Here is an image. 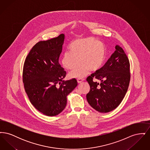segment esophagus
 Instances as JSON below:
<instances>
[{"mask_svg": "<svg viewBox=\"0 0 150 150\" xmlns=\"http://www.w3.org/2000/svg\"><path fill=\"white\" fill-rule=\"evenodd\" d=\"M84 79H77V81H78V83H81V82H82L83 81H84Z\"/></svg>", "mask_w": 150, "mask_h": 150, "instance_id": "esophagus-1", "label": "esophagus"}]
</instances>
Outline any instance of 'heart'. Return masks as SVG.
Returning <instances> with one entry per match:
<instances>
[{"label":"heart","mask_w":150,"mask_h":150,"mask_svg":"<svg viewBox=\"0 0 150 150\" xmlns=\"http://www.w3.org/2000/svg\"><path fill=\"white\" fill-rule=\"evenodd\" d=\"M70 51L64 52L62 64L67 70H72L69 76L72 78H82L89 70L96 71L105 62L106 49L105 44L96 39L89 37L75 40L70 45Z\"/></svg>","instance_id":"1"}]
</instances>
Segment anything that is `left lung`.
<instances>
[{
	"label": "left lung",
	"instance_id": "obj_1",
	"mask_svg": "<svg viewBox=\"0 0 150 150\" xmlns=\"http://www.w3.org/2000/svg\"><path fill=\"white\" fill-rule=\"evenodd\" d=\"M100 70L86 78L90 91L86 94L89 104L97 111L106 113L117 107L128 88L130 74L128 57L119 45ZM101 81L100 84L93 79Z\"/></svg>",
	"mask_w": 150,
	"mask_h": 150
}]
</instances>
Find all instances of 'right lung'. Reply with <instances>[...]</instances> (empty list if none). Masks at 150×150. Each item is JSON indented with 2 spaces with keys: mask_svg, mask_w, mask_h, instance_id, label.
<instances>
[{
  "mask_svg": "<svg viewBox=\"0 0 150 150\" xmlns=\"http://www.w3.org/2000/svg\"><path fill=\"white\" fill-rule=\"evenodd\" d=\"M64 34L36 43L26 58L23 83L31 104L45 115L54 116L66 106L67 96L78 86L75 79L64 81L66 72L59 64Z\"/></svg>",
  "mask_w": 150,
  "mask_h": 150,
  "instance_id": "obj_1",
  "label": "right lung"
}]
</instances>
